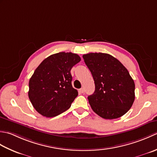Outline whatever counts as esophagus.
I'll use <instances>...</instances> for the list:
<instances>
[{"label": "esophagus", "mask_w": 157, "mask_h": 157, "mask_svg": "<svg viewBox=\"0 0 157 157\" xmlns=\"http://www.w3.org/2000/svg\"><path fill=\"white\" fill-rule=\"evenodd\" d=\"M79 91L81 93V94H83V93L85 92V89H84V88H81V89H79Z\"/></svg>", "instance_id": "1"}]
</instances>
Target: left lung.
Returning a JSON list of instances; mask_svg holds the SVG:
<instances>
[{
    "label": "left lung",
    "instance_id": "left-lung-1",
    "mask_svg": "<svg viewBox=\"0 0 157 157\" xmlns=\"http://www.w3.org/2000/svg\"><path fill=\"white\" fill-rule=\"evenodd\" d=\"M95 82L88 96L92 110L105 119H114L127 113L135 100V83L127 68L108 53L82 56Z\"/></svg>",
    "mask_w": 157,
    "mask_h": 157
}]
</instances>
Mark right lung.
Returning a JSON list of instances; mask_svg holds the SVG:
<instances>
[{"instance_id": "add662e5", "label": "right lung", "mask_w": 157, "mask_h": 157, "mask_svg": "<svg viewBox=\"0 0 157 157\" xmlns=\"http://www.w3.org/2000/svg\"><path fill=\"white\" fill-rule=\"evenodd\" d=\"M81 61L76 53L59 52L47 57L29 81L28 97L34 109L46 117L67 110L77 97L72 87V68Z\"/></svg>"}]
</instances>
